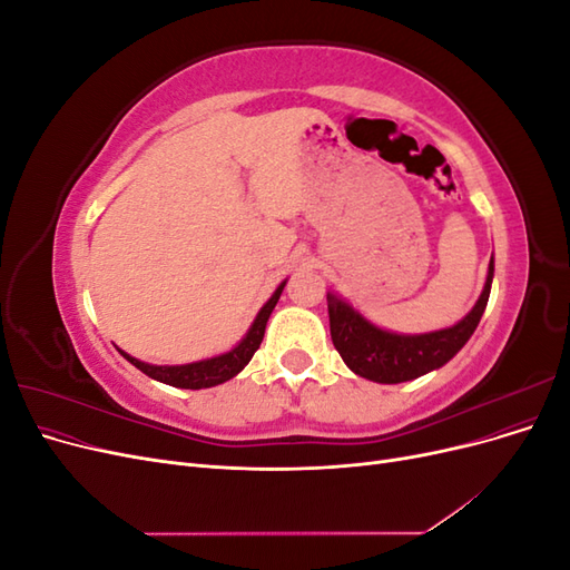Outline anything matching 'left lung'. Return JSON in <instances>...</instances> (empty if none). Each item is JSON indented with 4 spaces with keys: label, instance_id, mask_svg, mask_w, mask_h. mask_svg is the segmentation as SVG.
I'll return each mask as SVG.
<instances>
[{
    "label": "left lung",
    "instance_id": "1",
    "mask_svg": "<svg viewBox=\"0 0 570 570\" xmlns=\"http://www.w3.org/2000/svg\"><path fill=\"white\" fill-rule=\"evenodd\" d=\"M492 278L494 258H490L485 287H482L471 312L450 327L419 335L385 331V327L371 323L364 314H358V308H354L347 299L337 297L335 292H327V316H331L335 350L350 371L383 385L406 383L430 371H438L446 361L454 358L475 333L490 299Z\"/></svg>",
    "mask_w": 570,
    "mask_h": 570
}]
</instances>
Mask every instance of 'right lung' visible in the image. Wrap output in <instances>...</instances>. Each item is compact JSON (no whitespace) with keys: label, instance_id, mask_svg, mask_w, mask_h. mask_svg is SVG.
<instances>
[{"label":"right lung","instance_id":"1","mask_svg":"<svg viewBox=\"0 0 570 570\" xmlns=\"http://www.w3.org/2000/svg\"><path fill=\"white\" fill-rule=\"evenodd\" d=\"M285 283L287 281H283L278 287H275L271 299L262 306V312L256 314L254 323L249 325L247 335L239 340L235 347L228 350V352L216 354L212 358L193 361V364H180V366L147 364V361L135 358V356L126 354L124 350H118V352H120V356H124L126 361H130L135 368H140L145 375L154 377V381H159L164 385H170V387L204 390V387H214V385L226 383V381H230V377H235L239 371H243L249 364L254 352L258 350V344H262L264 333H266V323L271 318V312L275 308V304H278V299L283 295Z\"/></svg>","mask_w":570,"mask_h":570}]
</instances>
